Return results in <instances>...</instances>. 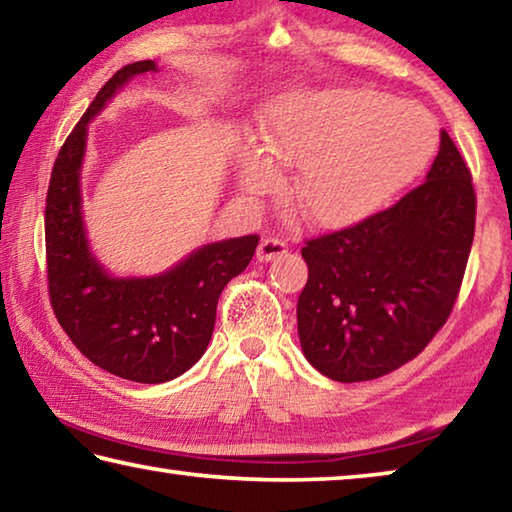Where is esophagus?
I'll return each instance as SVG.
<instances>
[{"mask_svg":"<svg viewBox=\"0 0 512 512\" xmlns=\"http://www.w3.org/2000/svg\"><path fill=\"white\" fill-rule=\"evenodd\" d=\"M289 250V246L284 244L282 239H275V237H264L262 244L257 248V259L259 262H271V259L284 255Z\"/></svg>","mask_w":512,"mask_h":512,"instance_id":"34e87169","label":"esophagus"}]
</instances>
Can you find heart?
Listing matches in <instances>:
<instances>
[{"label": "heart", "instance_id": "obj_1", "mask_svg": "<svg viewBox=\"0 0 512 512\" xmlns=\"http://www.w3.org/2000/svg\"><path fill=\"white\" fill-rule=\"evenodd\" d=\"M264 153L244 155V185L264 192L275 167H298L291 205L320 228H343L402 192L427 167L438 126L415 103L372 90H318L282 99L262 124Z\"/></svg>", "mask_w": 512, "mask_h": 512}]
</instances>
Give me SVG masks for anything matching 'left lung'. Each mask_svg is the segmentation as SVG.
Listing matches in <instances>:
<instances>
[{
    "instance_id": "8db88e82",
    "label": "left lung",
    "mask_w": 512,
    "mask_h": 512,
    "mask_svg": "<svg viewBox=\"0 0 512 512\" xmlns=\"http://www.w3.org/2000/svg\"><path fill=\"white\" fill-rule=\"evenodd\" d=\"M474 221L472 173L443 131L422 185L388 210L307 239L298 334L311 366L352 384L418 357L456 305Z\"/></svg>"
}]
</instances>
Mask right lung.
Listing matches in <instances>:
<instances>
[{
	"label": "right lung",
	"mask_w": 512,
	"mask_h": 512,
	"mask_svg": "<svg viewBox=\"0 0 512 512\" xmlns=\"http://www.w3.org/2000/svg\"><path fill=\"white\" fill-rule=\"evenodd\" d=\"M153 69V60H137L99 90L60 146L45 207L47 287L60 327L94 366L137 384L176 379L203 357L221 291L259 244L257 235L219 241L142 280L110 277L90 255L79 189L88 121L128 79Z\"/></svg>",
	"instance_id": "obj_1"
}]
</instances>
